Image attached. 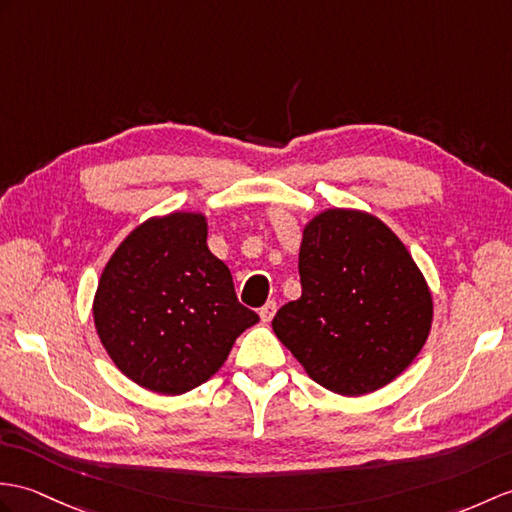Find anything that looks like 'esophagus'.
<instances>
[{
  "mask_svg": "<svg viewBox=\"0 0 512 512\" xmlns=\"http://www.w3.org/2000/svg\"><path fill=\"white\" fill-rule=\"evenodd\" d=\"M275 314H277V303H275V301H268V303L259 310V316H261V320H264V323H270L272 316H275Z\"/></svg>",
  "mask_w": 512,
  "mask_h": 512,
  "instance_id": "34e87169",
  "label": "esophagus"
}]
</instances>
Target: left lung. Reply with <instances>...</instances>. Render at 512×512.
Instances as JSON below:
<instances>
[{
    "instance_id": "1",
    "label": "left lung",
    "mask_w": 512,
    "mask_h": 512,
    "mask_svg": "<svg viewBox=\"0 0 512 512\" xmlns=\"http://www.w3.org/2000/svg\"><path fill=\"white\" fill-rule=\"evenodd\" d=\"M301 299L272 318L277 338L314 382L366 395L406 371L432 327V294L382 220L327 209L303 231Z\"/></svg>"
}]
</instances>
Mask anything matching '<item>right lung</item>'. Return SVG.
Here are the masks:
<instances>
[{
  "label": "right lung",
  "mask_w": 512,
  "mask_h": 512,
  "mask_svg": "<svg viewBox=\"0 0 512 512\" xmlns=\"http://www.w3.org/2000/svg\"><path fill=\"white\" fill-rule=\"evenodd\" d=\"M93 320L120 371L161 395H181L218 371L259 316L237 301L229 268L209 251L200 213L141 224L106 264Z\"/></svg>",
  "instance_id": "add662e5"
}]
</instances>
